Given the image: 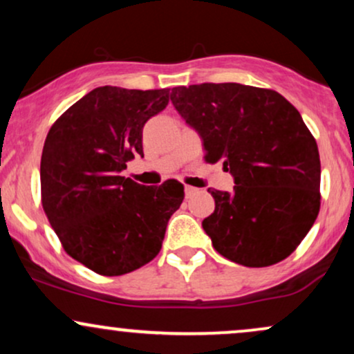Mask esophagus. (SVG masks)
<instances>
[{
    "instance_id": "34e87169",
    "label": "esophagus",
    "mask_w": 354,
    "mask_h": 354,
    "mask_svg": "<svg viewBox=\"0 0 354 354\" xmlns=\"http://www.w3.org/2000/svg\"><path fill=\"white\" fill-rule=\"evenodd\" d=\"M198 193V188H194V186H185V194L186 198H191L193 194Z\"/></svg>"
}]
</instances>
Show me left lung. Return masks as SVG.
Instances as JSON below:
<instances>
[{
    "label": "left lung",
    "mask_w": 354,
    "mask_h": 354,
    "mask_svg": "<svg viewBox=\"0 0 354 354\" xmlns=\"http://www.w3.org/2000/svg\"><path fill=\"white\" fill-rule=\"evenodd\" d=\"M171 101L205 146L206 163L223 161L231 193L208 189L214 213L203 230L214 250L250 268L283 261L319 213L316 140L293 104L273 89L239 83L173 88Z\"/></svg>",
    "instance_id": "1"
}]
</instances>
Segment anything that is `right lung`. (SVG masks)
I'll list each match as a JSON object with an SVG mask.
<instances>
[{"instance_id": "1", "label": "right lung", "mask_w": 354, "mask_h": 354, "mask_svg": "<svg viewBox=\"0 0 354 354\" xmlns=\"http://www.w3.org/2000/svg\"><path fill=\"white\" fill-rule=\"evenodd\" d=\"M169 89L101 86L61 115L41 154V203L64 251L103 276L145 266L160 253L166 225L185 200L168 180L138 185L121 176L143 156V126L163 111Z\"/></svg>"}]
</instances>
